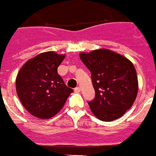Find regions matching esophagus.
<instances>
[{
	"label": "esophagus",
	"instance_id": "esophagus-1",
	"mask_svg": "<svg viewBox=\"0 0 156 156\" xmlns=\"http://www.w3.org/2000/svg\"><path fill=\"white\" fill-rule=\"evenodd\" d=\"M75 91H76V92H80V87H76V88H75Z\"/></svg>",
	"mask_w": 156,
	"mask_h": 156
}]
</instances>
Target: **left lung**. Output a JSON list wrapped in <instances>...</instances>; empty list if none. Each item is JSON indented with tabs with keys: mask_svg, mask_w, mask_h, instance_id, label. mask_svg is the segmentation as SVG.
I'll return each instance as SVG.
<instances>
[{
	"mask_svg": "<svg viewBox=\"0 0 156 156\" xmlns=\"http://www.w3.org/2000/svg\"><path fill=\"white\" fill-rule=\"evenodd\" d=\"M80 58L90 70L95 89V98L88 101L94 115L105 122L121 118L132 107L138 93L133 64L122 55L105 48L81 53Z\"/></svg>",
	"mask_w": 156,
	"mask_h": 156,
	"instance_id": "1",
	"label": "left lung"
}]
</instances>
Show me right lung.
Segmentation results:
<instances>
[{
	"instance_id": "right-lung-1",
	"label": "right lung",
	"mask_w": 156,
	"mask_h": 156,
	"mask_svg": "<svg viewBox=\"0 0 156 156\" xmlns=\"http://www.w3.org/2000/svg\"><path fill=\"white\" fill-rule=\"evenodd\" d=\"M64 55L45 52L31 58L21 68L16 80V93L32 115L48 119L65 104L73 90L57 72Z\"/></svg>"
}]
</instances>
